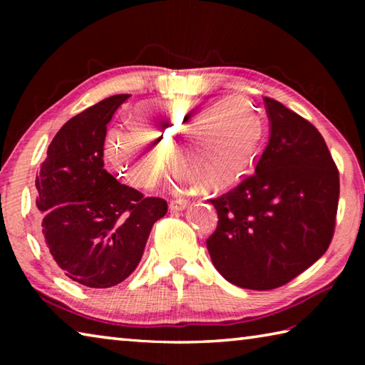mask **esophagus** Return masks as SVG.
<instances>
[{
	"label": "esophagus",
	"mask_w": 365,
	"mask_h": 365,
	"mask_svg": "<svg viewBox=\"0 0 365 365\" xmlns=\"http://www.w3.org/2000/svg\"><path fill=\"white\" fill-rule=\"evenodd\" d=\"M187 206H188L187 200H174V201L169 202L170 211H183V209Z\"/></svg>",
	"instance_id": "1"
}]
</instances>
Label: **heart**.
Wrapping results in <instances>:
<instances>
[{
    "instance_id": "1",
    "label": "heart",
    "mask_w": 365,
    "mask_h": 365,
    "mask_svg": "<svg viewBox=\"0 0 365 365\" xmlns=\"http://www.w3.org/2000/svg\"><path fill=\"white\" fill-rule=\"evenodd\" d=\"M137 128H114L104 153L123 180L153 188L172 150L175 187L227 190L248 172L262 135V122L243 98L222 101L175 98L133 109Z\"/></svg>"
}]
</instances>
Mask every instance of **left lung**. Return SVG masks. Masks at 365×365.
<instances>
[{
	"label": "left lung",
	"instance_id": "obj_1",
	"mask_svg": "<svg viewBox=\"0 0 365 365\" xmlns=\"http://www.w3.org/2000/svg\"><path fill=\"white\" fill-rule=\"evenodd\" d=\"M270 138L256 172L211 200L219 222L206 246L233 285L274 289L317 261L335 232L339 175L311 122L264 98Z\"/></svg>",
	"mask_w": 365,
	"mask_h": 365
}]
</instances>
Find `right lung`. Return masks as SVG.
Segmentation results:
<instances>
[{
	"label": "right lung",
	"instance_id": "add662e5",
	"mask_svg": "<svg viewBox=\"0 0 365 365\" xmlns=\"http://www.w3.org/2000/svg\"><path fill=\"white\" fill-rule=\"evenodd\" d=\"M130 95H114L67 120L36 175L40 230L49 255L71 280L110 288L137 269L154 222L168 212L104 169L108 123Z\"/></svg>",
	"mask_w": 365,
	"mask_h": 365
}]
</instances>
